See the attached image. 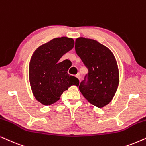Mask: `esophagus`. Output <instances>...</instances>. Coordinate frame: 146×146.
Instances as JSON below:
<instances>
[{
	"label": "esophagus",
	"instance_id": "esophagus-1",
	"mask_svg": "<svg viewBox=\"0 0 146 146\" xmlns=\"http://www.w3.org/2000/svg\"><path fill=\"white\" fill-rule=\"evenodd\" d=\"M75 77H76L77 78L79 79V80H80V79H81V75L79 74V73H78V74H77L76 75H75Z\"/></svg>",
	"mask_w": 146,
	"mask_h": 146
}]
</instances>
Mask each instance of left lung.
Masks as SVG:
<instances>
[{"instance_id":"8db88e82","label":"left lung","mask_w":146,"mask_h":146,"mask_svg":"<svg viewBox=\"0 0 146 146\" xmlns=\"http://www.w3.org/2000/svg\"><path fill=\"white\" fill-rule=\"evenodd\" d=\"M75 47L88 69L85 80L78 85L79 90L90 104L104 108L111 102L119 85V69L115 56L110 48L90 38H77Z\"/></svg>"}]
</instances>
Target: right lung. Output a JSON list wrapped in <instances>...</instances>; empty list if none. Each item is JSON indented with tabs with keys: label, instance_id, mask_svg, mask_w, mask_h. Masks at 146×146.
<instances>
[{
	"label": "right lung",
	"instance_id": "add662e5",
	"mask_svg": "<svg viewBox=\"0 0 146 146\" xmlns=\"http://www.w3.org/2000/svg\"><path fill=\"white\" fill-rule=\"evenodd\" d=\"M74 44L71 38H55L38 46L33 54L29 63V82L34 97L42 105L54 104L69 87L79 85L78 79L67 73L69 60L59 61Z\"/></svg>",
	"mask_w": 146,
	"mask_h": 146
}]
</instances>
